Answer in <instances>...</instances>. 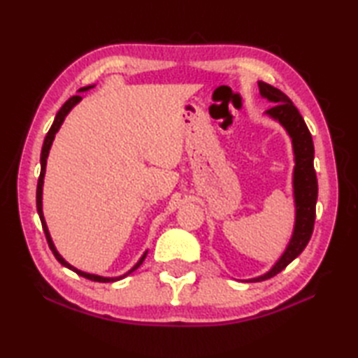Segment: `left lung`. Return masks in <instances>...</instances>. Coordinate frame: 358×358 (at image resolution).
I'll list each match as a JSON object with an SVG mask.
<instances>
[{
    "instance_id": "1",
    "label": "left lung",
    "mask_w": 358,
    "mask_h": 358,
    "mask_svg": "<svg viewBox=\"0 0 358 358\" xmlns=\"http://www.w3.org/2000/svg\"><path fill=\"white\" fill-rule=\"evenodd\" d=\"M258 89H260V95L263 98L273 103L272 108L266 110V115L278 121L292 140L295 162L292 178L295 224L292 237L289 240V245L286 246L283 255L278 258V262L263 275L250 278L249 281H263L277 275L278 272L283 271L289 263L303 252L314 231L315 204L318 195L317 175L314 169V143L305 120H303L294 103L280 89L264 81H258Z\"/></svg>"
}]
</instances>
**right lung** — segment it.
<instances>
[{
	"mask_svg": "<svg viewBox=\"0 0 358 358\" xmlns=\"http://www.w3.org/2000/svg\"><path fill=\"white\" fill-rule=\"evenodd\" d=\"M92 87H94V86L81 87V89L78 90V92H86V90L92 89ZM80 101H81V96H80V95H73V96H71L69 100H67V101L62 106V109L58 110L57 117H55V120H53V123H52V126H50V129H49V132H48V135H45V138H44L43 149H41V172H40V178H38V186H36V210H38V215H40V220H41L43 231H44V234H45V240H48L50 250H52L53 255H55V258H57V260H58L59 263H62L63 266H66L67 269H71V271H73V272H77L78 275L85 277V278H87V280L100 281V283H110V281H118V280H121V278L127 277L129 273L134 272L136 268H140V264L144 262V258H146V255H148V250L141 255L140 260L135 263V266H134V268H132L131 271H127L126 273H123V275H120V277H101V275H95V273L83 272V271H80V269H77V268H73L72 264L67 263V262L64 260V258L58 254V250H57L55 245H53V241H52V238H50V234H49V229H48V224H45V220H44V215H43V183H44L45 163H48L49 150H50V146H52V143H53V138H55V134L58 132V129L62 127V124H63V121H64L66 115L72 110L73 106H77Z\"/></svg>",
	"mask_w": 358,
	"mask_h": 358,
	"instance_id": "obj_1",
	"label": "right lung"
}]
</instances>
